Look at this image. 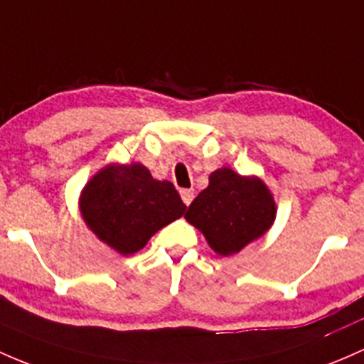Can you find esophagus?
Returning a JSON list of instances; mask_svg holds the SVG:
<instances>
[{
	"label": "esophagus",
	"mask_w": 364,
	"mask_h": 364,
	"mask_svg": "<svg viewBox=\"0 0 364 364\" xmlns=\"http://www.w3.org/2000/svg\"><path fill=\"white\" fill-rule=\"evenodd\" d=\"M181 198H183V202H185L186 205H190L192 204V200H193V190H181Z\"/></svg>",
	"instance_id": "34e87169"
}]
</instances>
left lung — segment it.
<instances>
[{"mask_svg":"<svg viewBox=\"0 0 364 364\" xmlns=\"http://www.w3.org/2000/svg\"><path fill=\"white\" fill-rule=\"evenodd\" d=\"M275 214L274 197L262 179L221 167L209 176V186L195 197L185 218L214 252L230 256L269 230Z\"/></svg>","mask_w":364,"mask_h":364,"instance_id":"8db88e82","label":"left lung"}]
</instances>
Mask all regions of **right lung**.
<instances>
[{"instance_id": "add662e5", "label": "right lung", "mask_w": 364, "mask_h": 364, "mask_svg": "<svg viewBox=\"0 0 364 364\" xmlns=\"http://www.w3.org/2000/svg\"><path fill=\"white\" fill-rule=\"evenodd\" d=\"M185 209L174 185L153 179L139 162L109 164L92 176L80 195L87 227L124 256L143 250L151 235L181 218Z\"/></svg>"}]
</instances>
